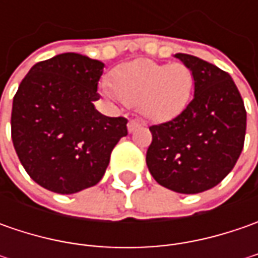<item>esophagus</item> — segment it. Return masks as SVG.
<instances>
[{
    "instance_id": "esophagus-1",
    "label": "esophagus",
    "mask_w": 258,
    "mask_h": 258,
    "mask_svg": "<svg viewBox=\"0 0 258 258\" xmlns=\"http://www.w3.org/2000/svg\"><path fill=\"white\" fill-rule=\"evenodd\" d=\"M139 126H141V122L136 120V119H132V120H129V123H127V131H129V132H134V131H136Z\"/></svg>"
}]
</instances>
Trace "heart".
Returning a JSON list of instances; mask_svg holds the SVG:
<instances>
[{"instance_id":"heart-1","label":"heart","mask_w":258,"mask_h":258,"mask_svg":"<svg viewBox=\"0 0 258 258\" xmlns=\"http://www.w3.org/2000/svg\"><path fill=\"white\" fill-rule=\"evenodd\" d=\"M104 93L138 106L146 119L168 122L182 113L195 87L192 70L182 63L164 64L139 58L114 67Z\"/></svg>"}]
</instances>
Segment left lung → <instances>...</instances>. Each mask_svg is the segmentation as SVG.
Returning <instances> with one entry per match:
<instances>
[{
  "mask_svg": "<svg viewBox=\"0 0 258 258\" xmlns=\"http://www.w3.org/2000/svg\"><path fill=\"white\" fill-rule=\"evenodd\" d=\"M175 55L192 70L194 99L175 119L149 126L146 165L159 185L198 194L231 172L243 151L247 112L227 72L195 55Z\"/></svg>",
  "mask_w": 258,
  "mask_h": 258,
  "instance_id": "obj_1",
  "label": "left lung"
}]
</instances>
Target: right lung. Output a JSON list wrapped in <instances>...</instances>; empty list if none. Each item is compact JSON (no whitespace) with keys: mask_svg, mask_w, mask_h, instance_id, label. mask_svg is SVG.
<instances>
[{"mask_svg":"<svg viewBox=\"0 0 258 258\" xmlns=\"http://www.w3.org/2000/svg\"><path fill=\"white\" fill-rule=\"evenodd\" d=\"M104 64L76 53L40 61L13 100L11 138L27 173L43 188L75 194L103 178L110 154L127 135L126 117L94 109Z\"/></svg>","mask_w":258,"mask_h":258,"instance_id":"add662e5","label":"right lung"}]
</instances>
